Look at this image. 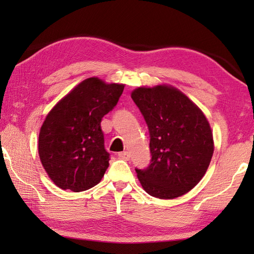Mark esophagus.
Masks as SVG:
<instances>
[{
	"label": "esophagus",
	"instance_id": "1",
	"mask_svg": "<svg viewBox=\"0 0 254 254\" xmlns=\"http://www.w3.org/2000/svg\"><path fill=\"white\" fill-rule=\"evenodd\" d=\"M119 158L124 159V160H128L131 157V154L128 152H122V153H119Z\"/></svg>",
	"mask_w": 254,
	"mask_h": 254
}]
</instances>
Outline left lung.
I'll return each instance as SVG.
<instances>
[{
    "label": "left lung",
    "instance_id": "8db88e82",
    "mask_svg": "<svg viewBox=\"0 0 254 254\" xmlns=\"http://www.w3.org/2000/svg\"><path fill=\"white\" fill-rule=\"evenodd\" d=\"M149 132L150 164L135 169L143 189L158 198H176L201 181L214 153L213 133L202 110L172 86L132 91Z\"/></svg>",
    "mask_w": 254,
    "mask_h": 254
}]
</instances>
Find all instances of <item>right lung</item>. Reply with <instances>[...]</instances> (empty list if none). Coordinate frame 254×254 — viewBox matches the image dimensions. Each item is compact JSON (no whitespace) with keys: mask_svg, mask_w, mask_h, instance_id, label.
<instances>
[{"mask_svg":"<svg viewBox=\"0 0 254 254\" xmlns=\"http://www.w3.org/2000/svg\"><path fill=\"white\" fill-rule=\"evenodd\" d=\"M123 89V84L90 77L48 113L40 128L38 153L57 187L80 192L100 182L110 160L101 119L117 106Z\"/></svg>","mask_w":254,"mask_h":254,"instance_id":"right-lung-1","label":"right lung"}]
</instances>
